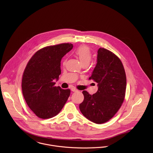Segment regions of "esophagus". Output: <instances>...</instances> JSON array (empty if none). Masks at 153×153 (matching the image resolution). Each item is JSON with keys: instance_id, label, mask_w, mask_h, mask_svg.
<instances>
[{"instance_id": "obj_1", "label": "esophagus", "mask_w": 153, "mask_h": 153, "mask_svg": "<svg viewBox=\"0 0 153 153\" xmlns=\"http://www.w3.org/2000/svg\"><path fill=\"white\" fill-rule=\"evenodd\" d=\"M71 91H72V92H77V91H78V89H76V88L73 87L71 88Z\"/></svg>"}]
</instances>
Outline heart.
Masks as SVG:
<instances>
[{
    "instance_id": "heart-1",
    "label": "heart",
    "mask_w": 153,
    "mask_h": 153,
    "mask_svg": "<svg viewBox=\"0 0 153 153\" xmlns=\"http://www.w3.org/2000/svg\"><path fill=\"white\" fill-rule=\"evenodd\" d=\"M75 54L82 66L88 65L92 61V52L90 49L87 46L84 45L80 46L76 51Z\"/></svg>"
}]
</instances>
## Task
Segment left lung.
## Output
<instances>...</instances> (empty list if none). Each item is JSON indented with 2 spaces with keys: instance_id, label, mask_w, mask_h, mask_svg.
Listing matches in <instances>:
<instances>
[{
  "instance_id": "left-lung-1",
  "label": "left lung",
  "mask_w": 153,
  "mask_h": 153,
  "mask_svg": "<svg viewBox=\"0 0 153 153\" xmlns=\"http://www.w3.org/2000/svg\"><path fill=\"white\" fill-rule=\"evenodd\" d=\"M89 79L98 83V89L93 95L82 91L84 100L79 109L94 123H106L120 108L125 98L127 80L121 60L112 52L99 48L97 63Z\"/></svg>"
}]
</instances>
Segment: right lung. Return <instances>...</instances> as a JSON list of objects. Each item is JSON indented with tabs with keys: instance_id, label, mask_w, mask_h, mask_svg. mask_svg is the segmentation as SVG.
Wrapping results in <instances>:
<instances>
[{
	"instance_id": "add662e5",
	"label": "right lung",
	"mask_w": 153,
	"mask_h": 153,
	"mask_svg": "<svg viewBox=\"0 0 153 153\" xmlns=\"http://www.w3.org/2000/svg\"><path fill=\"white\" fill-rule=\"evenodd\" d=\"M73 48L71 44L49 46L38 51L30 59L22 76L23 97L29 108L40 118L56 115L71 93L69 89L55 87L61 74L62 57Z\"/></svg>"
}]
</instances>
